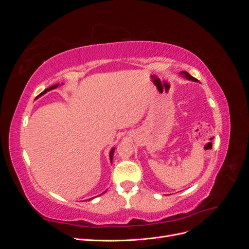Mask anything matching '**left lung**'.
Instances as JSON below:
<instances>
[{
    "label": "left lung",
    "instance_id": "left-lung-1",
    "mask_svg": "<svg viewBox=\"0 0 249 249\" xmlns=\"http://www.w3.org/2000/svg\"><path fill=\"white\" fill-rule=\"evenodd\" d=\"M182 74H185V76H186V78H187V79H189V80H192V81H197L196 79H195V78H193L192 76H190V74H189V73H188L187 71H183V72H182Z\"/></svg>",
    "mask_w": 249,
    "mask_h": 249
}]
</instances>
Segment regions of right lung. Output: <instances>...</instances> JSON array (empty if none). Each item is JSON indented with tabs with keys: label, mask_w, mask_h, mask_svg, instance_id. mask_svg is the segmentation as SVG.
<instances>
[{
	"label": "right lung",
	"mask_w": 249,
	"mask_h": 249,
	"mask_svg": "<svg viewBox=\"0 0 249 249\" xmlns=\"http://www.w3.org/2000/svg\"><path fill=\"white\" fill-rule=\"evenodd\" d=\"M58 86H59V84H56V85H54V86H51V87H49V88H47V89H44L43 91H42V92H41L39 95H37V97L40 96V95H42V94H44V93H47L48 91H50V90H52V89H55V88H57ZM113 154H114V148H112V149L110 150V160H111V162H112Z\"/></svg>",
	"instance_id": "1"
}]
</instances>
